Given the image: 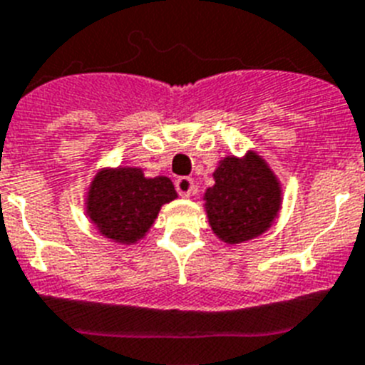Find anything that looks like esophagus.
<instances>
[{"mask_svg": "<svg viewBox=\"0 0 365 365\" xmlns=\"http://www.w3.org/2000/svg\"><path fill=\"white\" fill-rule=\"evenodd\" d=\"M174 187H176V191H178L180 196H191V192L195 191V183H192L191 178H187V176H180L174 182Z\"/></svg>", "mask_w": 365, "mask_h": 365, "instance_id": "obj_1", "label": "esophagus"}]
</instances>
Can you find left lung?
Returning a JSON list of instances; mask_svg holds the SVG:
<instances>
[{
	"mask_svg": "<svg viewBox=\"0 0 365 365\" xmlns=\"http://www.w3.org/2000/svg\"><path fill=\"white\" fill-rule=\"evenodd\" d=\"M205 191V211L215 235L239 244L262 235L281 209V187L270 167L255 152L227 156L213 173Z\"/></svg>",
	"mask_w": 365,
	"mask_h": 365,
	"instance_id": "left-lung-1",
	"label": "left lung"
}]
</instances>
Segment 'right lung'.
Instances as JSON below:
<instances>
[{
    "instance_id": "obj_1",
    "label": "right lung",
    "mask_w": 365,
    "mask_h": 365,
    "mask_svg": "<svg viewBox=\"0 0 365 365\" xmlns=\"http://www.w3.org/2000/svg\"><path fill=\"white\" fill-rule=\"evenodd\" d=\"M176 196L167 176L145 178L143 170L132 167L106 169L91 182L86 211L104 237L132 244L154 224L161 205Z\"/></svg>"
}]
</instances>
